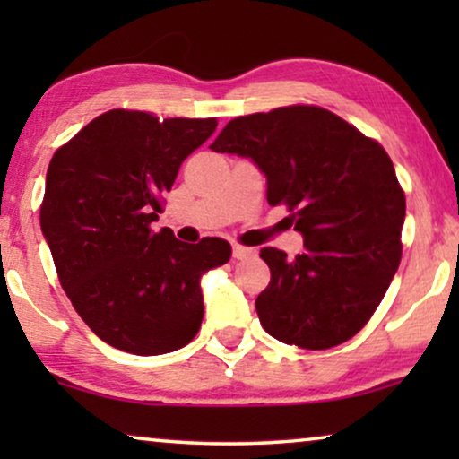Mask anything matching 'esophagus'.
<instances>
[{
    "instance_id": "obj_1",
    "label": "esophagus",
    "mask_w": 459,
    "mask_h": 459,
    "mask_svg": "<svg viewBox=\"0 0 459 459\" xmlns=\"http://www.w3.org/2000/svg\"><path fill=\"white\" fill-rule=\"evenodd\" d=\"M231 255H234V259L242 261V259H248V256H253L255 250L248 248V247H242V244H234V248H231Z\"/></svg>"
}]
</instances>
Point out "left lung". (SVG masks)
<instances>
[{"label": "left lung", "mask_w": 459, "mask_h": 459, "mask_svg": "<svg viewBox=\"0 0 459 459\" xmlns=\"http://www.w3.org/2000/svg\"><path fill=\"white\" fill-rule=\"evenodd\" d=\"M209 148L253 160L267 203L286 204L305 238L294 259L261 248L272 281L255 309L267 334L309 351L353 338L401 261L405 194L385 148L334 112L300 104L238 117Z\"/></svg>", "instance_id": "8db88e82"}]
</instances>
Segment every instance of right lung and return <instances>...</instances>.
<instances>
[{"instance_id": "add662e5", "label": "right lung", "mask_w": 459, "mask_h": 459, "mask_svg": "<svg viewBox=\"0 0 459 459\" xmlns=\"http://www.w3.org/2000/svg\"><path fill=\"white\" fill-rule=\"evenodd\" d=\"M217 118L108 110L56 150L41 231L74 311L93 334L134 355L186 347L203 324L200 280L230 261L221 238L179 242L150 225L187 156Z\"/></svg>"}]
</instances>
